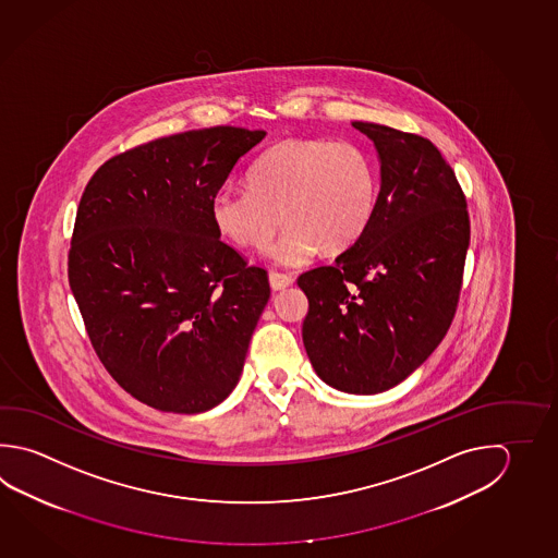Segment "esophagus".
Returning a JSON list of instances; mask_svg holds the SVG:
<instances>
[{
	"mask_svg": "<svg viewBox=\"0 0 558 558\" xmlns=\"http://www.w3.org/2000/svg\"><path fill=\"white\" fill-rule=\"evenodd\" d=\"M269 283H271V289H274V291H283V289L293 284V279H291L287 274L271 271V274H269Z\"/></svg>",
	"mask_w": 558,
	"mask_h": 558,
	"instance_id": "esophagus-1",
	"label": "esophagus"
}]
</instances>
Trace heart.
<instances>
[{"mask_svg": "<svg viewBox=\"0 0 558 558\" xmlns=\"http://www.w3.org/2000/svg\"><path fill=\"white\" fill-rule=\"evenodd\" d=\"M247 186L214 194L216 230L240 247H267L275 264L296 267L316 250L340 254L362 240L374 220L379 177L372 155L354 142L287 140L262 153Z\"/></svg>", "mask_w": 558, "mask_h": 558, "instance_id": "b5f03b06", "label": "heart"}]
</instances>
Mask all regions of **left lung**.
Wrapping results in <instances>:
<instances>
[{"label":"left lung","mask_w":558,"mask_h":558,"mask_svg":"<svg viewBox=\"0 0 558 558\" xmlns=\"http://www.w3.org/2000/svg\"><path fill=\"white\" fill-rule=\"evenodd\" d=\"M377 147L381 189L367 232L332 265L304 271L303 342L328 386L372 396L401 384L442 342L457 315L470 216L435 143L354 122Z\"/></svg>","instance_id":"obj_1"}]
</instances>
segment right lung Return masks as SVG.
<instances>
[{
    "instance_id": "1",
    "label": "right lung",
    "mask_w": 558,
    "mask_h": 558,
    "mask_svg": "<svg viewBox=\"0 0 558 558\" xmlns=\"http://www.w3.org/2000/svg\"><path fill=\"white\" fill-rule=\"evenodd\" d=\"M262 130L216 125L113 155L82 193L69 283L108 374L145 405L203 413L240 381L271 287L220 240L214 194Z\"/></svg>"
}]
</instances>
